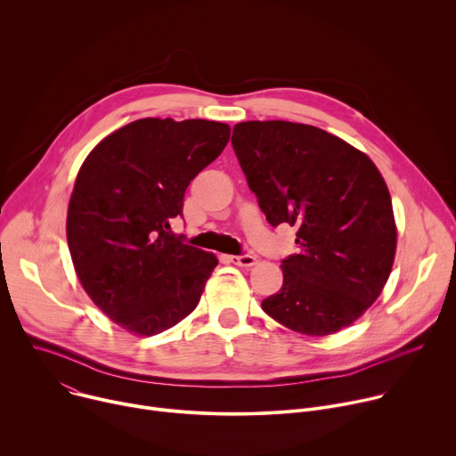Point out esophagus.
<instances>
[{
	"label": "esophagus",
	"instance_id": "obj_1",
	"mask_svg": "<svg viewBox=\"0 0 456 456\" xmlns=\"http://www.w3.org/2000/svg\"><path fill=\"white\" fill-rule=\"evenodd\" d=\"M229 262L238 267H252V265H256L257 259L250 254H240V256H229Z\"/></svg>",
	"mask_w": 456,
	"mask_h": 456
}]
</instances>
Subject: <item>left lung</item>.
<instances>
[{
	"label": "left lung",
	"mask_w": 456,
	"mask_h": 456,
	"mask_svg": "<svg viewBox=\"0 0 456 456\" xmlns=\"http://www.w3.org/2000/svg\"><path fill=\"white\" fill-rule=\"evenodd\" d=\"M231 142L267 222L297 229L299 252L283 259V287L262 308L305 336L343 330L392 273L397 229L384 178L364 153L308 124L240 122Z\"/></svg>",
	"instance_id": "left-lung-1"
}]
</instances>
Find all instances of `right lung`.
<instances>
[{
    "label": "right lung",
    "mask_w": 456,
    "mask_h": 456,
    "mask_svg": "<svg viewBox=\"0 0 456 456\" xmlns=\"http://www.w3.org/2000/svg\"><path fill=\"white\" fill-rule=\"evenodd\" d=\"M231 127L191 118H139L86 157L67 238L92 301L118 327L160 334L199 305L218 259L171 231L191 180L227 146Z\"/></svg>",
    "instance_id": "1"
}]
</instances>
